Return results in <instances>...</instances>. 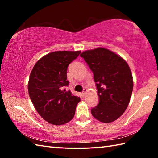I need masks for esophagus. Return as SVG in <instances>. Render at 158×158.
Listing matches in <instances>:
<instances>
[{"label":"esophagus","mask_w":158,"mask_h":158,"mask_svg":"<svg viewBox=\"0 0 158 158\" xmlns=\"http://www.w3.org/2000/svg\"><path fill=\"white\" fill-rule=\"evenodd\" d=\"M87 93V89H84V90H83V92H82V94H83V95L84 96H85V93Z\"/></svg>","instance_id":"obj_1"}]
</instances>
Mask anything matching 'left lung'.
<instances>
[{
  "label": "left lung",
  "mask_w": 158,
  "mask_h": 158,
  "mask_svg": "<svg viewBox=\"0 0 158 158\" xmlns=\"http://www.w3.org/2000/svg\"><path fill=\"white\" fill-rule=\"evenodd\" d=\"M80 56L93 71L100 98L91 109L93 116L109 123L122 116L129 105L133 90L132 74L123 58L103 47L83 52Z\"/></svg>",
  "instance_id": "8db88e82"
}]
</instances>
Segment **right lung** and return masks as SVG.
Instances as JSON below:
<instances>
[{"label": "right lung", "instance_id": "right-lung-1", "mask_svg": "<svg viewBox=\"0 0 158 158\" xmlns=\"http://www.w3.org/2000/svg\"><path fill=\"white\" fill-rule=\"evenodd\" d=\"M80 51H59L47 53L37 61L28 84L30 98L40 116L49 123L61 125L70 121L81 99L69 90L67 69Z\"/></svg>", "mask_w": 158, "mask_h": 158}]
</instances>
